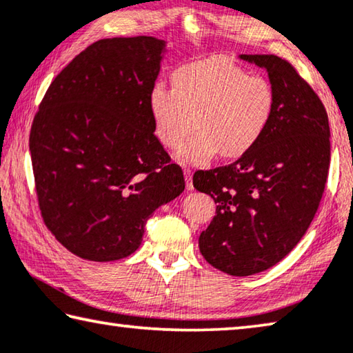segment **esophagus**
I'll return each instance as SVG.
<instances>
[{
  "mask_svg": "<svg viewBox=\"0 0 353 353\" xmlns=\"http://www.w3.org/2000/svg\"><path fill=\"white\" fill-rule=\"evenodd\" d=\"M183 172H185L187 188H188V190H193V176H192V170H188V168H185V170H183Z\"/></svg>",
  "mask_w": 353,
  "mask_h": 353,
  "instance_id": "34e87169",
  "label": "esophagus"
}]
</instances>
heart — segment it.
Wrapping results in <instances>:
<instances>
[{
  "instance_id": "b5f03b06",
  "label": "heart",
  "mask_w": 353,
  "mask_h": 353,
  "mask_svg": "<svg viewBox=\"0 0 353 353\" xmlns=\"http://www.w3.org/2000/svg\"><path fill=\"white\" fill-rule=\"evenodd\" d=\"M172 85H155L149 108L157 137L168 149L181 146L198 124L196 135L177 152L187 163H204L220 150L228 159L248 152L275 110L270 83L225 56L179 67Z\"/></svg>"
}]
</instances>
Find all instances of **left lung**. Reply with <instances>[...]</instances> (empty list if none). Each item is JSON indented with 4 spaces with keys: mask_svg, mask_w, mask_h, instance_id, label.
I'll list each match as a JSON object with an SVG mask.
<instances>
[{
    "mask_svg": "<svg viewBox=\"0 0 353 353\" xmlns=\"http://www.w3.org/2000/svg\"><path fill=\"white\" fill-rule=\"evenodd\" d=\"M265 69L275 94L270 124L237 161L196 171L193 185L210 194L216 215L199 251L232 276L264 272L288 256L314 218L330 166V125L321 99L288 61L240 54Z\"/></svg>",
    "mask_w": 353,
    "mask_h": 353,
    "instance_id": "1",
    "label": "left lung"
}]
</instances>
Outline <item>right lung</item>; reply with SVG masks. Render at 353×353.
Listing matches in <instances>:
<instances>
[{"label":"right lung","mask_w":353,"mask_h":353,"mask_svg":"<svg viewBox=\"0 0 353 353\" xmlns=\"http://www.w3.org/2000/svg\"><path fill=\"white\" fill-rule=\"evenodd\" d=\"M166 42H94L46 92L30 133L43 221L77 256L108 262L135 253L144 225L185 188L155 137L149 94Z\"/></svg>","instance_id":"right-lung-1"}]
</instances>
